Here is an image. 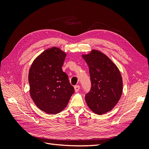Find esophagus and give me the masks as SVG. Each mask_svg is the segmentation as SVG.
<instances>
[{"label": "esophagus", "instance_id": "esophagus-1", "mask_svg": "<svg viewBox=\"0 0 149 149\" xmlns=\"http://www.w3.org/2000/svg\"><path fill=\"white\" fill-rule=\"evenodd\" d=\"M74 90H75V91L76 92H78L79 90V89H80V86L79 85H76V86H74Z\"/></svg>", "mask_w": 149, "mask_h": 149}]
</instances>
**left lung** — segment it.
Returning a JSON list of instances; mask_svg holds the SVG:
<instances>
[{
    "instance_id": "left-lung-1",
    "label": "left lung",
    "mask_w": 149,
    "mask_h": 149,
    "mask_svg": "<svg viewBox=\"0 0 149 149\" xmlns=\"http://www.w3.org/2000/svg\"><path fill=\"white\" fill-rule=\"evenodd\" d=\"M89 66L91 87L85 94L91 110L99 115L111 111L123 93V79L118 67L109 58L97 50L83 55Z\"/></svg>"
}]
</instances>
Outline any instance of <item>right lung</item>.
<instances>
[{"instance_id": "add662e5", "label": "right lung", "mask_w": 149, "mask_h": 149, "mask_svg": "<svg viewBox=\"0 0 149 149\" xmlns=\"http://www.w3.org/2000/svg\"><path fill=\"white\" fill-rule=\"evenodd\" d=\"M66 55L58 48H48L37 57L29 70L31 97L40 110L49 114L63 110L74 93L62 70Z\"/></svg>"}]
</instances>
